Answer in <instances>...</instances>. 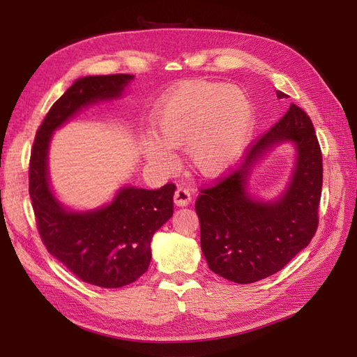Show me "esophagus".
Here are the masks:
<instances>
[{
  "label": "esophagus",
  "instance_id": "obj_1",
  "mask_svg": "<svg viewBox=\"0 0 357 357\" xmlns=\"http://www.w3.org/2000/svg\"><path fill=\"white\" fill-rule=\"evenodd\" d=\"M190 201H192V193H190V190H188V188L179 187L178 190L174 192V196H173L174 206L185 207V206H188V204H190Z\"/></svg>",
  "mask_w": 357,
  "mask_h": 357
}]
</instances>
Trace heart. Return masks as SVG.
Listing matches in <instances>:
<instances>
[{
	"label": "heart",
	"mask_w": 357,
	"mask_h": 357,
	"mask_svg": "<svg viewBox=\"0 0 357 357\" xmlns=\"http://www.w3.org/2000/svg\"><path fill=\"white\" fill-rule=\"evenodd\" d=\"M253 110L242 90L195 81L173 89L151 118L153 139L142 144L147 162L169 170L170 150L184 147L188 169L218 178L236 164L252 135Z\"/></svg>",
	"instance_id": "1"
}]
</instances>
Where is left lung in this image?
I'll use <instances>...</instances> for the list:
<instances>
[{"mask_svg": "<svg viewBox=\"0 0 357 357\" xmlns=\"http://www.w3.org/2000/svg\"><path fill=\"white\" fill-rule=\"evenodd\" d=\"M282 143H291L296 151L286 190L270 202L255 199L248 192L254 167ZM321 192L322 155L314 127L291 104L252 147L245 162L196 201L208 268L236 284H252L282 270L314 236Z\"/></svg>", "mask_w": 357, "mask_h": 357, "instance_id": "obj_1", "label": "left lung"}]
</instances>
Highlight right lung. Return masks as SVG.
Listing matches in <instances>:
<instances>
[{
	"label": "right lung",
	"mask_w": 357,
	"mask_h": 357,
	"mask_svg": "<svg viewBox=\"0 0 357 357\" xmlns=\"http://www.w3.org/2000/svg\"><path fill=\"white\" fill-rule=\"evenodd\" d=\"M133 75L82 77L52 105L35 136L29 193L47 252L75 276L102 288L135 282L151 261L153 234L173 215V184L158 190L123 185L104 206L73 210L50 185L49 150L59 127L90 105L119 100Z\"/></svg>",
	"instance_id": "right-lung-1"
}]
</instances>
